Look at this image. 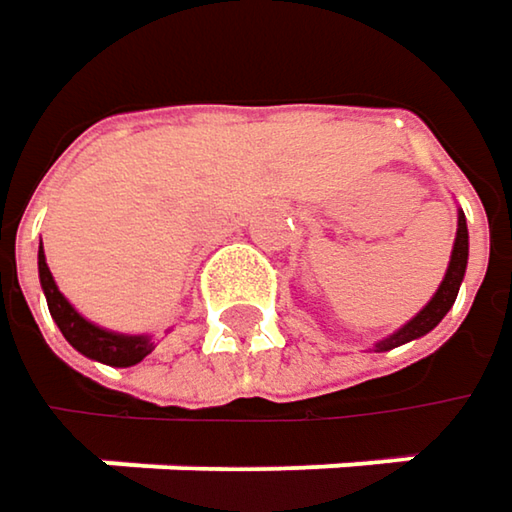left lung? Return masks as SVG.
I'll list each match as a JSON object with an SVG mask.
<instances>
[{"instance_id":"left-lung-1","label":"left lung","mask_w":512,"mask_h":512,"mask_svg":"<svg viewBox=\"0 0 512 512\" xmlns=\"http://www.w3.org/2000/svg\"><path fill=\"white\" fill-rule=\"evenodd\" d=\"M466 265H469V226H466L463 209H457V238H454V250H451L448 271H445L442 283L436 288V294L427 300V306H421V312H416L404 327H398L395 333H389L386 339H380V342L374 345V351H392V348H398V345H407V342H413V339L427 336V333L448 315V309L454 306L457 291H460L463 277H466Z\"/></svg>"}]
</instances>
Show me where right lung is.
Listing matches in <instances>:
<instances>
[{
  "instance_id": "add662e5",
  "label": "right lung",
  "mask_w": 512,
  "mask_h": 512,
  "mask_svg": "<svg viewBox=\"0 0 512 512\" xmlns=\"http://www.w3.org/2000/svg\"><path fill=\"white\" fill-rule=\"evenodd\" d=\"M37 274H40V288L46 294V306H49L52 321L58 324L64 339L82 356L96 359V362H105V365H114V368H129V365H138L147 353H153L156 342L147 333H141V336L114 333V330H105V327H99L94 321H88L55 286V277H52V271L46 265L43 244L37 250Z\"/></svg>"
}]
</instances>
